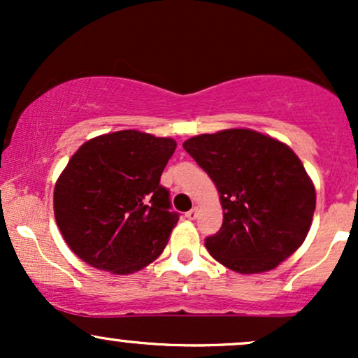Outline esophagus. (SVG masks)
Here are the masks:
<instances>
[{
	"instance_id": "1",
	"label": "esophagus",
	"mask_w": 358,
	"mask_h": 358,
	"mask_svg": "<svg viewBox=\"0 0 358 358\" xmlns=\"http://www.w3.org/2000/svg\"><path fill=\"white\" fill-rule=\"evenodd\" d=\"M196 213H199V210H196V208H192V210H188L187 213H185V217H187L188 220H195L196 219Z\"/></svg>"
}]
</instances>
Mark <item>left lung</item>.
Here are the masks:
<instances>
[{
	"mask_svg": "<svg viewBox=\"0 0 358 358\" xmlns=\"http://www.w3.org/2000/svg\"><path fill=\"white\" fill-rule=\"evenodd\" d=\"M183 148L220 195L224 222L205 239L215 261L241 274L266 273L303 244L316 192L289 146L252 129H224Z\"/></svg>",
	"mask_w": 358,
	"mask_h": 358,
	"instance_id": "1",
	"label": "left lung"
}]
</instances>
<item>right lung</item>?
<instances>
[{"mask_svg": "<svg viewBox=\"0 0 358 358\" xmlns=\"http://www.w3.org/2000/svg\"><path fill=\"white\" fill-rule=\"evenodd\" d=\"M176 141L136 129L85 141L53 190V212L76 256L92 268L131 274L163 252L178 213L159 185Z\"/></svg>", "mask_w": 358, "mask_h": 358, "instance_id": "add662e5", "label": "right lung"}]
</instances>
